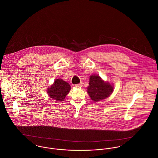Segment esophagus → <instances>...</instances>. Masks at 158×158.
<instances>
[{"mask_svg":"<svg viewBox=\"0 0 158 158\" xmlns=\"http://www.w3.org/2000/svg\"><path fill=\"white\" fill-rule=\"evenodd\" d=\"M82 86H83V83H80V84H77V85H75V88H81Z\"/></svg>","mask_w":158,"mask_h":158,"instance_id":"34e87169","label":"esophagus"}]
</instances>
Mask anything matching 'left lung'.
I'll use <instances>...</instances> for the list:
<instances>
[{
  "mask_svg": "<svg viewBox=\"0 0 158 158\" xmlns=\"http://www.w3.org/2000/svg\"><path fill=\"white\" fill-rule=\"evenodd\" d=\"M87 92L90 99L98 102L109 97L113 92L114 84L104 81L98 75H91Z\"/></svg>",
  "mask_w": 158,
  "mask_h": 158,
  "instance_id": "left-lung-1",
  "label": "left lung"
}]
</instances>
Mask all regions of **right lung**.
Segmentation results:
<instances>
[{
    "label": "right lung",
    "mask_w": 158,
    "mask_h": 158,
    "mask_svg": "<svg viewBox=\"0 0 158 158\" xmlns=\"http://www.w3.org/2000/svg\"><path fill=\"white\" fill-rule=\"evenodd\" d=\"M71 89L70 85L61 78L56 79L54 83L47 88V94L56 101H63Z\"/></svg>",
    "instance_id": "right-lung-1"
}]
</instances>
